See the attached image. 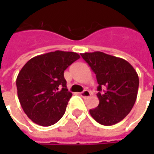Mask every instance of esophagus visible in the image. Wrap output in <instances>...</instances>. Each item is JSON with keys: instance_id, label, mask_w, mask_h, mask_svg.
<instances>
[{"instance_id": "esophagus-1", "label": "esophagus", "mask_w": 154, "mask_h": 154, "mask_svg": "<svg viewBox=\"0 0 154 154\" xmlns=\"http://www.w3.org/2000/svg\"><path fill=\"white\" fill-rule=\"evenodd\" d=\"M80 95L82 98H88L91 95V92H89V91H87V90H85V91H83L82 92H80Z\"/></svg>"}]
</instances>
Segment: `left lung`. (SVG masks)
Returning <instances> with one entry per match:
<instances>
[{"label":"left lung","mask_w":154,"mask_h":154,"mask_svg":"<svg viewBox=\"0 0 154 154\" xmlns=\"http://www.w3.org/2000/svg\"><path fill=\"white\" fill-rule=\"evenodd\" d=\"M96 74L99 103L90 109L98 123L110 126L130 112L137 98L139 77L132 65L119 57L100 51L80 54Z\"/></svg>","instance_id":"8db88e82"}]
</instances>
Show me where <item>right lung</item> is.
<instances>
[{
    "label": "right lung",
    "mask_w": 154,
    "mask_h": 154,
    "mask_svg": "<svg viewBox=\"0 0 154 154\" xmlns=\"http://www.w3.org/2000/svg\"><path fill=\"white\" fill-rule=\"evenodd\" d=\"M80 57L74 52L56 51L33 57L21 68L16 80L18 98L33 122L48 127L64 115L72 97L64 71Z\"/></svg>",
    "instance_id": "right-lung-1"
}]
</instances>
